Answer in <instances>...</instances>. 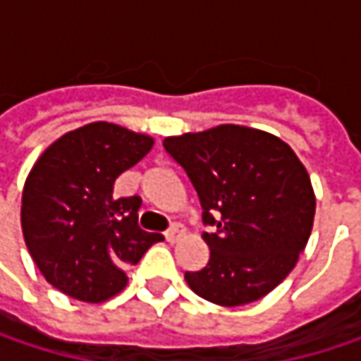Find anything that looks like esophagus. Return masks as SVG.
Instances as JSON below:
<instances>
[{"label":"esophagus","mask_w":361,"mask_h":361,"mask_svg":"<svg viewBox=\"0 0 361 361\" xmlns=\"http://www.w3.org/2000/svg\"><path fill=\"white\" fill-rule=\"evenodd\" d=\"M181 236H183V228H181L180 224H173V226L165 232V238H167L169 243H178Z\"/></svg>","instance_id":"34e87169"}]
</instances>
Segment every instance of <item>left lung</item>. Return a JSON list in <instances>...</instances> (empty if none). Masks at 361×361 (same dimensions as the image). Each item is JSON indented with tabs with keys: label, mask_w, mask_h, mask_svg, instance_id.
<instances>
[{
	"label": "left lung",
	"mask_w": 361,
	"mask_h": 361,
	"mask_svg": "<svg viewBox=\"0 0 361 361\" xmlns=\"http://www.w3.org/2000/svg\"><path fill=\"white\" fill-rule=\"evenodd\" d=\"M165 150L190 178L211 257L200 271H185L202 299L236 307L274 290L297 265L316 215L310 173L280 137L245 125H217L169 135Z\"/></svg>",
	"instance_id": "1"
}]
</instances>
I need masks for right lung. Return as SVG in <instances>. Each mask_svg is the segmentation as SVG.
<instances>
[{
    "label": "right lung",
    "instance_id": "add662e5",
    "mask_svg": "<svg viewBox=\"0 0 361 361\" xmlns=\"http://www.w3.org/2000/svg\"><path fill=\"white\" fill-rule=\"evenodd\" d=\"M154 146L146 133L96 121L64 133L37 159L20 224L43 278L60 293L102 303L127 286L125 267L163 236L137 226L140 196L116 198L114 180Z\"/></svg>",
    "mask_w": 361,
    "mask_h": 361
}]
</instances>
